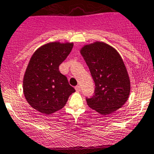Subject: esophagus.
<instances>
[{
    "label": "esophagus",
    "instance_id": "1",
    "mask_svg": "<svg viewBox=\"0 0 154 154\" xmlns=\"http://www.w3.org/2000/svg\"><path fill=\"white\" fill-rule=\"evenodd\" d=\"M75 89L76 91H81V87H80V86H79V85H77V86H75Z\"/></svg>",
    "mask_w": 154,
    "mask_h": 154
}]
</instances>
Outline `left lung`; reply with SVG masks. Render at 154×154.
<instances>
[{"mask_svg": "<svg viewBox=\"0 0 154 154\" xmlns=\"http://www.w3.org/2000/svg\"><path fill=\"white\" fill-rule=\"evenodd\" d=\"M95 83L94 96L87 104L102 115L122 107L129 97L131 85L122 57L116 50L101 42L85 45L80 50Z\"/></svg>", "mask_w": 154, "mask_h": 154, "instance_id": "1", "label": "left lung"}]
</instances>
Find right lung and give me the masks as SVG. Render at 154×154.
Wrapping results in <instances>:
<instances>
[{"instance_id":"obj_1","label":"right lung","mask_w":154,"mask_h":154,"mask_svg":"<svg viewBox=\"0 0 154 154\" xmlns=\"http://www.w3.org/2000/svg\"><path fill=\"white\" fill-rule=\"evenodd\" d=\"M73 43L50 42L31 57L23 78V93L32 108L46 115L62 109L75 91L59 66L68 57Z\"/></svg>"}]
</instances>
